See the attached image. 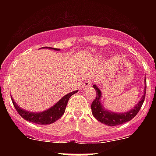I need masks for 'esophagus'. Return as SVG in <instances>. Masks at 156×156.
<instances>
[{"label":"esophagus","instance_id":"esophagus-1","mask_svg":"<svg viewBox=\"0 0 156 156\" xmlns=\"http://www.w3.org/2000/svg\"><path fill=\"white\" fill-rule=\"evenodd\" d=\"M90 84H91V82H90V79H87V80L84 81V83H83V88L88 87H90Z\"/></svg>","mask_w":156,"mask_h":156}]
</instances>
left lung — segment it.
<instances>
[{"label":"left lung","instance_id":"left-lung-1","mask_svg":"<svg viewBox=\"0 0 156 156\" xmlns=\"http://www.w3.org/2000/svg\"><path fill=\"white\" fill-rule=\"evenodd\" d=\"M144 83H145V87H144L143 95H142V97L135 106L126 112H112L105 108L101 103V98H102L101 90H100V88L98 87L97 86L93 85V87L95 88V90H96V97L91 104V112H92L93 116H95V118L97 119L100 122L109 126H119V125L126 123L127 121L132 120L138 114L143 102H144L146 89H147L146 78Z\"/></svg>","mask_w":156,"mask_h":156}]
</instances>
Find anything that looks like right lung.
<instances>
[{
	"label": "right lung",
	"mask_w": 156,
	"mask_h": 156,
	"mask_svg": "<svg viewBox=\"0 0 156 156\" xmlns=\"http://www.w3.org/2000/svg\"><path fill=\"white\" fill-rule=\"evenodd\" d=\"M41 48H47V49H52L55 50V51H60L59 48H53L44 47ZM77 92H78V90L69 93V94H67V95L61 98V100H59L56 104H54L53 106H52L47 110L40 112L27 111L26 109L22 108L18 106L12 96H11V99H12L13 106H14L15 109L18 112V114L23 118L25 119L26 121H30V122H32V123L39 124V125H49V124L54 123L55 121L61 118V116L63 115L65 111H66V105L68 104L69 98Z\"/></svg>",
	"instance_id": "obj_1"
}]
</instances>
